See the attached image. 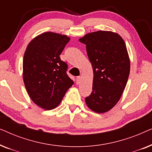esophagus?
Here are the masks:
<instances>
[{
	"instance_id": "esophagus-1",
	"label": "esophagus",
	"mask_w": 152,
	"mask_h": 152,
	"mask_svg": "<svg viewBox=\"0 0 152 152\" xmlns=\"http://www.w3.org/2000/svg\"><path fill=\"white\" fill-rule=\"evenodd\" d=\"M76 80H77V84H80L81 83V80H82V77H81L80 76L77 77L76 78Z\"/></svg>"
}]
</instances>
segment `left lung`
Returning <instances> with one entry per match:
<instances>
[{"label": "left lung", "mask_w": 152, "mask_h": 152, "mask_svg": "<svg viewBox=\"0 0 152 152\" xmlns=\"http://www.w3.org/2000/svg\"><path fill=\"white\" fill-rule=\"evenodd\" d=\"M86 45L92 65V93L85 98L95 113L111 110L121 97L130 72V59L125 43L117 33L99 30L79 39Z\"/></svg>", "instance_id": "1"}]
</instances>
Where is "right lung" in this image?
I'll use <instances>...</instances> for the list:
<instances>
[{
    "label": "right lung",
    "instance_id": "right-lung-1",
    "mask_svg": "<svg viewBox=\"0 0 152 152\" xmlns=\"http://www.w3.org/2000/svg\"><path fill=\"white\" fill-rule=\"evenodd\" d=\"M67 35L47 32L28 43L23 61V78L29 96L39 107L55 109L73 82L59 55L69 42Z\"/></svg>",
    "mask_w": 152,
    "mask_h": 152
}]
</instances>
